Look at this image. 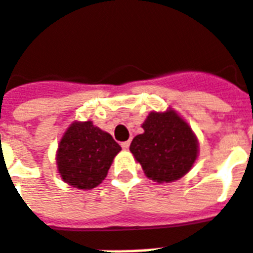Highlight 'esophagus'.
I'll list each match as a JSON object with an SVG mask.
<instances>
[{
    "mask_svg": "<svg viewBox=\"0 0 253 253\" xmlns=\"http://www.w3.org/2000/svg\"><path fill=\"white\" fill-rule=\"evenodd\" d=\"M121 146H122V148L127 150V148L130 147V142H128V140H127V142H122V143H121Z\"/></svg>",
    "mask_w": 253,
    "mask_h": 253,
    "instance_id": "34e87169",
    "label": "esophagus"
}]
</instances>
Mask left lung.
Here are the masks:
<instances>
[{
	"mask_svg": "<svg viewBox=\"0 0 253 253\" xmlns=\"http://www.w3.org/2000/svg\"><path fill=\"white\" fill-rule=\"evenodd\" d=\"M142 127L144 132L132 139L130 151L147 178L169 183L190 171L198 157V140L178 114L151 113Z\"/></svg>",
	"mask_w": 253,
	"mask_h": 253,
	"instance_id": "obj_1",
	"label": "left lung"
}]
</instances>
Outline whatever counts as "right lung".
Segmentation results:
<instances>
[{
	"mask_svg": "<svg viewBox=\"0 0 253 253\" xmlns=\"http://www.w3.org/2000/svg\"><path fill=\"white\" fill-rule=\"evenodd\" d=\"M121 150L111 135L90 121L75 122L58 146V171L70 186L90 190L106 178L114 157Z\"/></svg>",
	"mask_w": 253,
	"mask_h": 253,
	"instance_id": "1",
	"label": "right lung"
}]
</instances>
